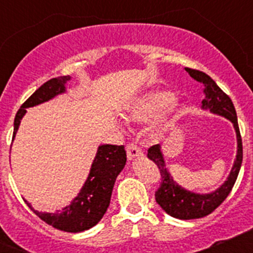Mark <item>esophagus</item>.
Segmentation results:
<instances>
[{"mask_svg": "<svg viewBox=\"0 0 253 253\" xmlns=\"http://www.w3.org/2000/svg\"><path fill=\"white\" fill-rule=\"evenodd\" d=\"M142 154H143L142 149H140L135 143H129L128 146H126V156H128L129 160L139 157V156H142Z\"/></svg>", "mask_w": 253, "mask_h": 253, "instance_id": "34e87169", "label": "esophagus"}]
</instances>
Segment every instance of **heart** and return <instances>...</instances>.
<instances>
[{
	"label": "heart",
	"instance_id": "1",
	"mask_svg": "<svg viewBox=\"0 0 253 253\" xmlns=\"http://www.w3.org/2000/svg\"><path fill=\"white\" fill-rule=\"evenodd\" d=\"M173 101V95L169 91H156L143 96L130 111V119L146 120L157 116Z\"/></svg>",
	"mask_w": 253,
	"mask_h": 253
}]
</instances>
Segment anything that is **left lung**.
<instances>
[{
    "mask_svg": "<svg viewBox=\"0 0 253 253\" xmlns=\"http://www.w3.org/2000/svg\"><path fill=\"white\" fill-rule=\"evenodd\" d=\"M185 69L195 81L200 82L204 86L205 97L202 101L203 109H209L211 113L222 115L231 120L234 125V129H236L237 142H238L237 157L234 161L233 169L228 176V180L214 193L204 194V195L190 193L187 190L178 186L175 181L172 180L171 175L165 166V160H163L162 152H161V147L158 144L149 147L147 157L157 165L161 173L160 187L154 194L156 202L161 205V208L169 215L173 216V218L199 219L213 213L214 210L224 202L233 189L234 182H236L238 173H240L241 165H242V138H241L240 128H238V122H237L236 109H234L231 97L207 73L193 68Z\"/></svg>",
    "mask_w": 253,
    "mask_h": 253,
    "instance_id": "1",
    "label": "left lung"
}]
</instances>
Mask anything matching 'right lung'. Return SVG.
<instances>
[{"mask_svg": "<svg viewBox=\"0 0 253 253\" xmlns=\"http://www.w3.org/2000/svg\"><path fill=\"white\" fill-rule=\"evenodd\" d=\"M68 80L69 76L51 78L42 84L21 105L15 116L12 138H15L20 120L25 115L26 107L48 101L58 93H62L64 91V84ZM125 162H126V153L124 146H114V144L100 146L91 166L90 175L87 177L84 187L77 198L73 199V202L68 207L58 210L54 214L42 213L33 209L28 202L25 203L42 220L59 231L77 233L90 229L91 227L97 224L106 213L107 207L110 204L114 184L120 171L124 169Z\"/></svg>", "mask_w": 253, "mask_h": 253, "instance_id": "1", "label": "right lung"}]
</instances>
